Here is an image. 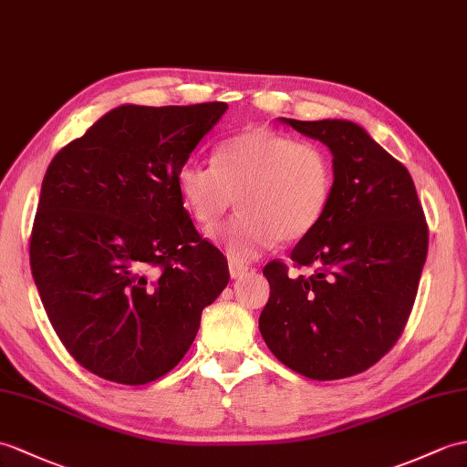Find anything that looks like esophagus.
<instances>
[{
    "mask_svg": "<svg viewBox=\"0 0 467 467\" xmlns=\"http://www.w3.org/2000/svg\"><path fill=\"white\" fill-rule=\"evenodd\" d=\"M229 273H231V278H241V276H244L248 273V266L231 260V263H229Z\"/></svg>",
    "mask_w": 467,
    "mask_h": 467,
    "instance_id": "34e87169",
    "label": "esophagus"
}]
</instances>
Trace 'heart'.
I'll use <instances>...</instances> for the list:
<instances>
[{"label": "heart", "instance_id": "b5f03b06", "mask_svg": "<svg viewBox=\"0 0 467 467\" xmlns=\"http://www.w3.org/2000/svg\"><path fill=\"white\" fill-rule=\"evenodd\" d=\"M177 187L204 231H213L238 202L243 213L219 233V241L231 258L253 260L280 238L300 241L322 221L334 189V165L328 150L314 140L251 127L216 147L214 165L182 162Z\"/></svg>", "mask_w": 467, "mask_h": 467}]
</instances>
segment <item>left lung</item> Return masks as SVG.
I'll return each mask as SVG.
<instances>
[{"mask_svg": "<svg viewBox=\"0 0 467 467\" xmlns=\"http://www.w3.org/2000/svg\"><path fill=\"white\" fill-rule=\"evenodd\" d=\"M280 121L332 153L334 189L322 221L292 248L290 276L263 270L270 298L258 328L280 362L310 380L374 366L404 332L428 254V224L408 169L360 125L342 119Z\"/></svg>", "mask_w": 467, "mask_h": 467, "instance_id": "1", "label": "left lung"}]
</instances>
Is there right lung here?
<instances>
[{
	"mask_svg": "<svg viewBox=\"0 0 467 467\" xmlns=\"http://www.w3.org/2000/svg\"><path fill=\"white\" fill-rule=\"evenodd\" d=\"M229 105H121L65 145L41 182L31 275L67 352L105 380L172 370L229 265L202 238L177 172Z\"/></svg>",
	"mask_w": 467,
	"mask_h": 467,
	"instance_id": "obj_1",
	"label": "right lung"
}]
</instances>
